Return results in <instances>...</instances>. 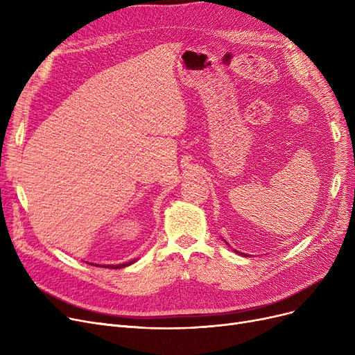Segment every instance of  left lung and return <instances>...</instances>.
I'll list each match as a JSON object with an SVG mask.
<instances>
[{"label":"left lung","instance_id":"left-lung-1","mask_svg":"<svg viewBox=\"0 0 355 355\" xmlns=\"http://www.w3.org/2000/svg\"><path fill=\"white\" fill-rule=\"evenodd\" d=\"M237 253H239V252H237Z\"/></svg>","mask_w":355,"mask_h":355}]
</instances>
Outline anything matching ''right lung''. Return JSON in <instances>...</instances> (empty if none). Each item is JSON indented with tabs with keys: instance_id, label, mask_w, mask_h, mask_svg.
<instances>
[{
	"instance_id": "obj_1",
	"label": "right lung",
	"mask_w": 355,
	"mask_h": 355,
	"mask_svg": "<svg viewBox=\"0 0 355 355\" xmlns=\"http://www.w3.org/2000/svg\"><path fill=\"white\" fill-rule=\"evenodd\" d=\"M134 263V260L132 262H129V263H122V265H107V266H102V268H110V269H121V268H125V266H129V265H132ZM92 265V263H90ZM98 266V265H96Z\"/></svg>"
}]
</instances>
